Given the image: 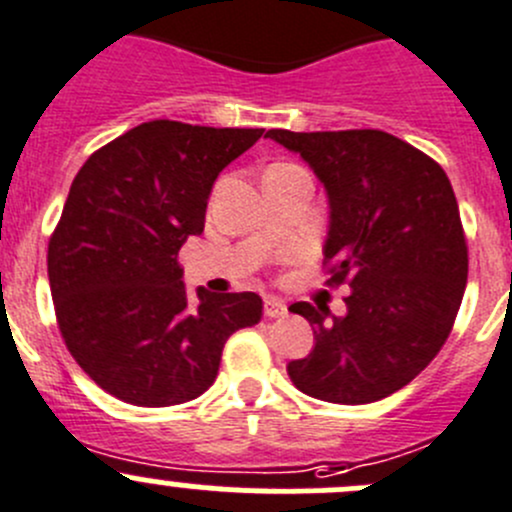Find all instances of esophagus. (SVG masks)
Listing matches in <instances>:
<instances>
[{
	"label": "esophagus",
	"instance_id": "34e87169",
	"mask_svg": "<svg viewBox=\"0 0 512 512\" xmlns=\"http://www.w3.org/2000/svg\"><path fill=\"white\" fill-rule=\"evenodd\" d=\"M285 314H287V304L282 302V299H277V297L265 299V317L280 319V317H285Z\"/></svg>",
	"mask_w": 512,
	"mask_h": 512
}]
</instances>
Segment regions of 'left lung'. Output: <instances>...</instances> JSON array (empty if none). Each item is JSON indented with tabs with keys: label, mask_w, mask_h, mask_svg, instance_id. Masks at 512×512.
I'll list each match as a JSON object with an SVG mask.
<instances>
[{
	"label": "left lung",
	"mask_w": 512,
	"mask_h": 512,
	"mask_svg": "<svg viewBox=\"0 0 512 512\" xmlns=\"http://www.w3.org/2000/svg\"><path fill=\"white\" fill-rule=\"evenodd\" d=\"M267 138L299 153L327 190L324 262L347 285V314L292 304L314 329V349L287 364L302 394L371 404L404 389L451 334L468 280V247L441 165L391 133H294Z\"/></svg>",
	"instance_id": "8db88e82"
}]
</instances>
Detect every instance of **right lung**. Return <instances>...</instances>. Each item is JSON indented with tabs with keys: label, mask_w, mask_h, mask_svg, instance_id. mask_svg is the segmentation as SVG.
<instances>
[{
	"label": "right lung",
	"mask_w": 512,
	"mask_h": 512,
	"mask_svg": "<svg viewBox=\"0 0 512 512\" xmlns=\"http://www.w3.org/2000/svg\"><path fill=\"white\" fill-rule=\"evenodd\" d=\"M265 128L148 121L81 165L49 240V287L76 364L116 399L175 406L218 376L225 342L262 317L255 292L190 299L178 252L205 227L220 170Z\"/></svg>",
	"instance_id": "add662e5"
}]
</instances>
